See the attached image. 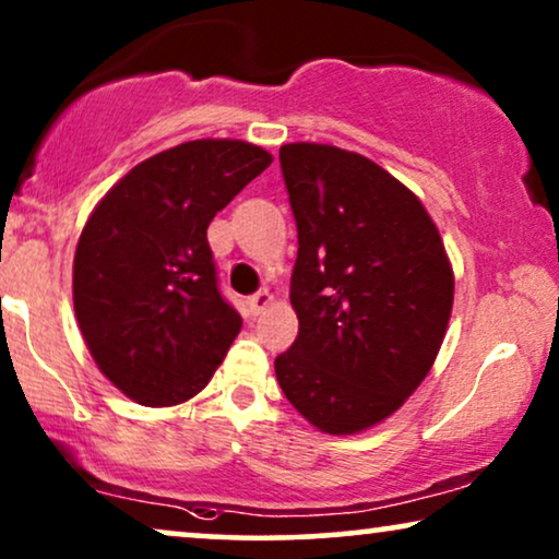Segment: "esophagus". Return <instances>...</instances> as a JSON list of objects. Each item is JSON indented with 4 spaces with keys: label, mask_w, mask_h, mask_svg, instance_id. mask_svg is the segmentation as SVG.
Listing matches in <instances>:
<instances>
[{
    "label": "esophagus",
    "mask_w": 559,
    "mask_h": 559,
    "mask_svg": "<svg viewBox=\"0 0 559 559\" xmlns=\"http://www.w3.org/2000/svg\"><path fill=\"white\" fill-rule=\"evenodd\" d=\"M270 302H272V295H270V293H266V289H259V293H254V295H251V297H249V300H247V305H249V310H251V312H254V316H259V312H262V310H266V308H270Z\"/></svg>",
    "instance_id": "esophagus-1"
}]
</instances>
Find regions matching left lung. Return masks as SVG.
I'll return each instance as SVG.
<instances>
[{
	"label": "left lung",
	"mask_w": 559,
	"mask_h": 559,
	"mask_svg": "<svg viewBox=\"0 0 559 559\" xmlns=\"http://www.w3.org/2000/svg\"><path fill=\"white\" fill-rule=\"evenodd\" d=\"M280 167L297 226L289 300L300 331L274 371L318 430H366L430 371L453 270L417 195L371 159L297 142L280 147Z\"/></svg>",
	"instance_id": "1"
}]
</instances>
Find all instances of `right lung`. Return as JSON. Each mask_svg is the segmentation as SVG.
<instances>
[{
	"label": "right lung",
	"mask_w": 559,
	"mask_h": 559,
	"mask_svg": "<svg viewBox=\"0 0 559 559\" xmlns=\"http://www.w3.org/2000/svg\"><path fill=\"white\" fill-rule=\"evenodd\" d=\"M270 163L249 142H186L136 165L91 213L73 262L75 318L129 400L173 407L224 361L241 316L218 287L209 224Z\"/></svg>",
	"instance_id": "right-lung-1"
}]
</instances>
